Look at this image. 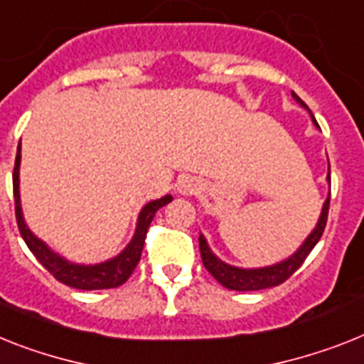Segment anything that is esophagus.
<instances>
[{
	"instance_id": "esophagus-1",
	"label": "esophagus",
	"mask_w": 364,
	"mask_h": 364,
	"mask_svg": "<svg viewBox=\"0 0 364 364\" xmlns=\"http://www.w3.org/2000/svg\"><path fill=\"white\" fill-rule=\"evenodd\" d=\"M199 182L195 178H191V176L182 178L178 182V186H176V191H178L180 195H195L199 193Z\"/></svg>"
}]
</instances>
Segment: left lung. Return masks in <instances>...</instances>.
Instances as JSON below:
<instances>
[{"label":"left lung","mask_w":364,"mask_h":364,"mask_svg":"<svg viewBox=\"0 0 364 364\" xmlns=\"http://www.w3.org/2000/svg\"><path fill=\"white\" fill-rule=\"evenodd\" d=\"M292 96L299 106L305 107V109L309 111L307 104H305L296 92H292ZM309 113H311V111H309ZM312 121H314V117H312ZM327 182H329V176H327ZM327 212H329V195H327L326 203H323L322 214L318 218L316 227H314L312 232L305 238V242L297 247L296 253H292L288 258L281 260V262L272 264V266H264V268H238V266H230V264L223 262L221 258H218L212 253L208 242H206V238L200 234L199 249L200 257H203L204 268L214 275V279L218 283H221L225 288H229V290L251 292V290H264V288L277 287V284L284 283V281L301 266L303 260L309 257V253H311L312 249H314V245L318 243V240L322 238L323 229H326L327 223Z\"/></svg>","instance_id":"8db88e82"}]
</instances>
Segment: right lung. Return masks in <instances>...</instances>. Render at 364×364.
Masks as SVG:
<instances>
[{
    "label": "right lung",
    "instance_id": "add662e5",
    "mask_svg": "<svg viewBox=\"0 0 364 364\" xmlns=\"http://www.w3.org/2000/svg\"><path fill=\"white\" fill-rule=\"evenodd\" d=\"M20 160H22V152L18 146L16 161H14V173H13V189H14V203H16V221L18 229L22 234L23 242L27 243V247L38 262L52 273L53 277L59 283L67 284V287L77 288V290H104V288H115L124 284L130 279L132 272L135 269L137 262H139L141 253H143V245H145L146 230H149L152 219H154L156 212L169 204L173 200L171 195H165L161 199L150 200L146 203L139 212L137 218V225H135V232L132 236L130 243L122 249L117 257L104 260L98 264H76L55 253L53 249H50L46 243L37 238L35 234L29 230L26 225L22 212V203H20Z\"/></svg>",
    "mask_w": 364,
    "mask_h": 364
}]
</instances>
